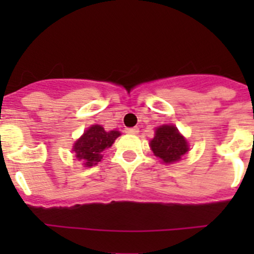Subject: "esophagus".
Masks as SVG:
<instances>
[{
	"label": "esophagus",
	"mask_w": 254,
	"mask_h": 254,
	"mask_svg": "<svg viewBox=\"0 0 254 254\" xmlns=\"http://www.w3.org/2000/svg\"><path fill=\"white\" fill-rule=\"evenodd\" d=\"M125 131H126V133H131V134L138 133L137 127H128V128H126Z\"/></svg>",
	"instance_id": "34e87169"
}]
</instances>
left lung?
<instances>
[{"mask_svg": "<svg viewBox=\"0 0 254 254\" xmlns=\"http://www.w3.org/2000/svg\"><path fill=\"white\" fill-rule=\"evenodd\" d=\"M155 156L160 158L164 163L170 164L181 160L188 151V143L174 126H160L155 131V137L150 142Z\"/></svg>", "mask_w": 254, "mask_h": 254, "instance_id": "8db88e82", "label": "left lung"}]
</instances>
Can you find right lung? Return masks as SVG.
Instances as JSON below:
<instances>
[{
	"instance_id": "1",
	"label": "right lung",
	"mask_w": 254,
	"mask_h": 254,
	"mask_svg": "<svg viewBox=\"0 0 254 254\" xmlns=\"http://www.w3.org/2000/svg\"><path fill=\"white\" fill-rule=\"evenodd\" d=\"M120 134L118 131L107 132L102 126L94 125L76 141L72 151H75L76 158L85 161L86 167H93L102 159L100 152L111 147Z\"/></svg>"
}]
</instances>
